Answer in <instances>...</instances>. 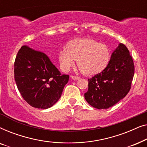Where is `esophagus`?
Listing matches in <instances>:
<instances>
[{
	"label": "esophagus",
	"instance_id": "obj_1",
	"mask_svg": "<svg viewBox=\"0 0 147 147\" xmlns=\"http://www.w3.org/2000/svg\"><path fill=\"white\" fill-rule=\"evenodd\" d=\"M71 79L74 80H78L80 79V77H78V76H71Z\"/></svg>",
	"mask_w": 147,
	"mask_h": 147
}]
</instances>
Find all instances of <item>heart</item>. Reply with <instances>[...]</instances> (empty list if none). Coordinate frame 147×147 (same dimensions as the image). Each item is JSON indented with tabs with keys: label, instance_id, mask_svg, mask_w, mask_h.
<instances>
[{
	"label": "heart",
	"instance_id": "b5f03b06",
	"mask_svg": "<svg viewBox=\"0 0 147 147\" xmlns=\"http://www.w3.org/2000/svg\"><path fill=\"white\" fill-rule=\"evenodd\" d=\"M110 59V52L107 45L88 38L72 40L59 53L60 66L63 71H69L78 60V67L87 76L103 71Z\"/></svg>",
	"mask_w": 147,
	"mask_h": 147
}]
</instances>
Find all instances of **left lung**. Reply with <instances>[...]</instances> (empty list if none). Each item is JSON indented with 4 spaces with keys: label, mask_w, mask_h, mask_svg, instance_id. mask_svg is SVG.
Here are the masks:
<instances>
[{
    "label": "left lung",
    "mask_w": 147,
    "mask_h": 147,
    "mask_svg": "<svg viewBox=\"0 0 147 147\" xmlns=\"http://www.w3.org/2000/svg\"><path fill=\"white\" fill-rule=\"evenodd\" d=\"M134 74L133 60L127 47L119 43L112 52L107 67L88 79V90L84 94L88 103L97 109L115 105L130 91Z\"/></svg>",
    "instance_id": "1"
}]
</instances>
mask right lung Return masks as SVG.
<instances>
[{
    "label": "right lung",
    "mask_w": 147,
    "mask_h": 147,
    "mask_svg": "<svg viewBox=\"0 0 147 147\" xmlns=\"http://www.w3.org/2000/svg\"><path fill=\"white\" fill-rule=\"evenodd\" d=\"M15 80L29 105L47 109L59 100L69 76L61 75L46 54L23 45L15 59Z\"/></svg>",
    "instance_id": "add662e5"
}]
</instances>
